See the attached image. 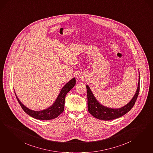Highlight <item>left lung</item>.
Returning a JSON list of instances; mask_svg holds the SVG:
<instances>
[{"mask_svg": "<svg viewBox=\"0 0 153 153\" xmlns=\"http://www.w3.org/2000/svg\"><path fill=\"white\" fill-rule=\"evenodd\" d=\"M87 91V99H88V110L94 118L103 120H110L115 119L118 118L122 117L124 114L127 113L128 111L133 108L136 101L137 99L139 91H140V75L138 79V86L136 92L134 95L132 99L128 104L119 108H111L104 106L99 103L98 101L94 96L88 85H86Z\"/></svg>", "mask_w": 153, "mask_h": 153, "instance_id": "8db88e82", "label": "left lung"}]
</instances>
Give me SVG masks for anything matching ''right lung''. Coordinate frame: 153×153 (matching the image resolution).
Here are the masks:
<instances>
[{
  "mask_svg": "<svg viewBox=\"0 0 153 153\" xmlns=\"http://www.w3.org/2000/svg\"><path fill=\"white\" fill-rule=\"evenodd\" d=\"M75 82V78L70 80L62 88L53 104L48 108L41 111H34L26 108L24 105L21 103L15 92V95L21 107L25 113L30 117L39 120H51L57 118L64 111L66 95L74 87L76 83Z\"/></svg>",
  "mask_w": 153,
  "mask_h": 153,
  "instance_id": "right-lung-1",
  "label": "right lung"
}]
</instances>
